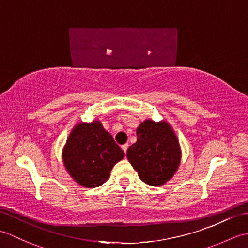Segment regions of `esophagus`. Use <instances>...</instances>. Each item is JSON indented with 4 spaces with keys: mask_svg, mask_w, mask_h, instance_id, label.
I'll list each match as a JSON object with an SVG mask.
<instances>
[{
    "mask_svg": "<svg viewBox=\"0 0 248 248\" xmlns=\"http://www.w3.org/2000/svg\"><path fill=\"white\" fill-rule=\"evenodd\" d=\"M128 148H129V145H128V144H124V145H123V146H121V149H123V150H124V154H125V152H127Z\"/></svg>",
    "mask_w": 248,
    "mask_h": 248,
    "instance_id": "1",
    "label": "esophagus"
}]
</instances>
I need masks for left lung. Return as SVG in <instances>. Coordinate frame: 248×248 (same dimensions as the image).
<instances>
[{
  "mask_svg": "<svg viewBox=\"0 0 248 248\" xmlns=\"http://www.w3.org/2000/svg\"><path fill=\"white\" fill-rule=\"evenodd\" d=\"M138 140L129 147L127 157L141 181L160 186L175 175L181 160L179 140L166 121L147 119L138 130Z\"/></svg>",
  "mask_w": 248,
  "mask_h": 248,
  "instance_id": "8db88e82",
  "label": "left lung"
}]
</instances>
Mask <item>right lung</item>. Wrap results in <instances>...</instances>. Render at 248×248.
<instances>
[{
	"label": "right lung",
	"mask_w": 248,
	"mask_h": 248,
	"mask_svg": "<svg viewBox=\"0 0 248 248\" xmlns=\"http://www.w3.org/2000/svg\"><path fill=\"white\" fill-rule=\"evenodd\" d=\"M124 152L99 120L78 124L62 149V161L73 180L84 187H97L109 177Z\"/></svg>",
	"instance_id": "obj_1"
}]
</instances>
